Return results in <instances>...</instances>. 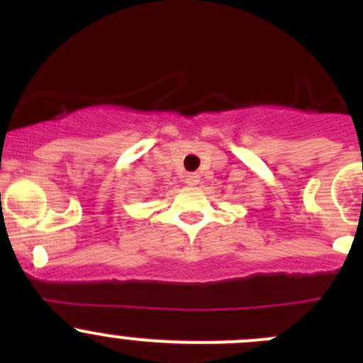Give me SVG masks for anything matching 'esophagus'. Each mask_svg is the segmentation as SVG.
I'll return each instance as SVG.
<instances>
[{
  "label": "esophagus",
  "instance_id": "34e87169",
  "mask_svg": "<svg viewBox=\"0 0 363 363\" xmlns=\"http://www.w3.org/2000/svg\"><path fill=\"white\" fill-rule=\"evenodd\" d=\"M199 182H200V175L199 174H188V175H186V184L195 186V184H199Z\"/></svg>",
  "mask_w": 363,
  "mask_h": 363
}]
</instances>
